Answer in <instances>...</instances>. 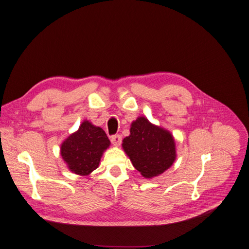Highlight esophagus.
<instances>
[{"label":"esophagus","mask_w":249,"mask_h":249,"mask_svg":"<svg viewBox=\"0 0 249 249\" xmlns=\"http://www.w3.org/2000/svg\"><path fill=\"white\" fill-rule=\"evenodd\" d=\"M110 142L114 146H120L122 143V137L119 135H114L110 138Z\"/></svg>","instance_id":"esophagus-1"}]
</instances>
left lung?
<instances>
[{
	"label": "left lung",
	"mask_w": 249,
	"mask_h": 249,
	"mask_svg": "<svg viewBox=\"0 0 249 249\" xmlns=\"http://www.w3.org/2000/svg\"><path fill=\"white\" fill-rule=\"evenodd\" d=\"M123 147L132 165L145 178L161 175L177 158L173 135L144 117L131 124L130 135L124 139Z\"/></svg>",
	"instance_id": "left-lung-1"
}]
</instances>
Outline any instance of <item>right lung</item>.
Returning <instances> with one entry per match:
<instances>
[{
    "label": "right lung",
    "instance_id": "right-lung-1",
    "mask_svg": "<svg viewBox=\"0 0 249 249\" xmlns=\"http://www.w3.org/2000/svg\"><path fill=\"white\" fill-rule=\"evenodd\" d=\"M110 142L103 128L84 121L79 129L62 143L61 156L71 173L88 176L98 168Z\"/></svg>",
    "mask_w": 249,
    "mask_h": 249
}]
</instances>
